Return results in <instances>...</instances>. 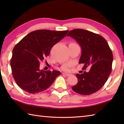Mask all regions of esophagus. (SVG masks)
Here are the masks:
<instances>
[{"label":"esophagus","instance_id":"1","mask_svg":"<svg viewBox=\"0 0 124 124\" xmlns=\"http://www.w3.org/2000/svg\"><path fill=\"white\" fill-rule=\"evenodd\" d=\"M62 75H63L65 76H70V74H69V73H65V72H63L62 73Z\"/></svg>","mask_w":124,"mask_h":124}]
</instances>
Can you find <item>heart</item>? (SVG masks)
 Here are the masks:
<instances>
[{"instance_id": "heart-1", "label": "heart", "mask_w": 124, "mask_h": 124, "mask_svg": "<svg viewBox=\"0 0 124 124\" xmlns=\"http://www.w3.org/2000/svg\"><path fill=\"white\" fill-rule=\"evenodd\" d=\"M71 44H73V43H71ZM71 65V63H66V64H64V65H63L61 68L64 71H69Z\"/></svg>"}]
</instances>
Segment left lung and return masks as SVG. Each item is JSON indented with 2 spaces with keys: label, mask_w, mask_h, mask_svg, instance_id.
<instances>
[{
  "label": "left lung",
  "mask_w": 124,
  "mask_h": 124,
  "mask_svg": "<svg viewBox=\"0 0 124 124\" xmlns=\"http://www.w3.org/2000/svg\"><path fill=\"white\" fill-rule=\"evenodd\" d=\"M77 41L81 48L79 63L83 69L89 68L88 72L77 73L78 83L72 90L79 94L88 95L95 93L106 83L111 73L113 54L107 40L103 37L81 29L70 31L68 34Z\"/></svg>",
  "instance_id": "left-lung-1"
}]
</instances>
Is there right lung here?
I'll return each instance as SVG.
<instances>
[{
	"instance_id": "obj_1",
	"label": "right lung",
	"mask_w": 124,
	"mask_h": 124,
	"mask_svg": "<svg viewBox=\"0 0 124 124\" xmlns=\"http://www.w3.org/2000/svg\"><path fill=\"white\" fill-rule=\"evenodd\" d=\"M66 31L38 30L32 31L17 43L12 52L10 66L16 83L23 91L36 94L48 88L59 71H44L40 63L49 54L55 44L66 36Z\"/></svg>"
}]
</instances>
